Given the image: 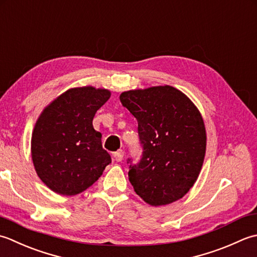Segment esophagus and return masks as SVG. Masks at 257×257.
<instances>
[{"mask_svg":"<svg viewBox=\"0 0 257 257\" xmlns=\"http://www.w3.org/2000/svg\"><path fill=\"white\" fill-rule=\"evenodd\" d=\"M113 158H114V160L116 161V162H121L123 160V152L121 150L117 151V152H115V153L113 154Z\"/></svg>","mask_w":257,"mask_h":257,"instance_id":"1","label":"esophagus"}]
</instances>
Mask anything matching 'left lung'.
Wrapping results in <instances>:
<instances>
[{
	"label": "left lung",
	"instance_id": "8db88e82",
	"mask_svg": "<svg viewBox=\"0 0 257 257\" xmlns=\"http://www.w3.org/2000/svg\"><path fill=\"white\" fill-rule=\"evenodd\" d=\"M122 105L138 119L142 156L130 164L136 194L150 205L175 202L194 185L206 150L203 118L185 94L165 85L123 92Z\"/></svg>",
	"mask_w": 257,
	"mask_h": 257
}]
</instances>
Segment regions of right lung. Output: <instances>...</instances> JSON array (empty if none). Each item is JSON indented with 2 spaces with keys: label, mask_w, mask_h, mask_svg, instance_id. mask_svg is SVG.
<instances>
[{
  "label": "right lung",
  "mask_w": 257,
  "mask_h": 257,
  "mask_svg": "<svg viewBox=\"0 0 257 257\" xmlns=\"http://www.w3.org/2000/svg\"><path fill=\"white\" fill-rule=\"evenodd\" d=\"M111 96L102 88H71L41 114L32 134V160L42 182L62 195H76L95 183L112 162L93 117Z\"/></svg>",
  "instance_id": "obj_1"
}]
</instances>
